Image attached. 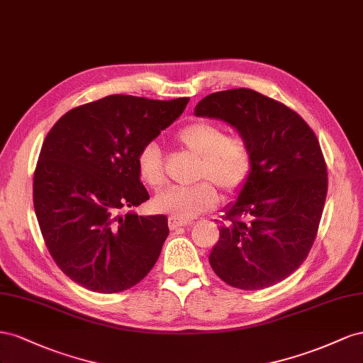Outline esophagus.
<instances>
[{
  "label": "esophagus",
  "instance_id": "esophagus-1",
  "mask_svg": "<svg viewBox=\"0 0 363 363\" xmlns=\"http://www.w3.org/2000/svg\"><path fill=\"white\" fill-rule=\"evenodd\" d=\"M190 223H191L190 220L176 219V217H173V216H170V217H169V226H170V230H178V228H181V226H187V225H190Z\"/></svg>",
  "mask_w": 363,
  "mask_h": 363
}]
</instances>
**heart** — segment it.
I'll return each mask as SVG.
<instances>
[{"label":"heart","mask_w":363,"mask_h":363,"mask_svg":"<svg viewBox=\"0 0 363 363\" xmlns=\"http://www.w3.org/2000/svg\"><path fill=\"white\" fill-rule=\"evenodd\" d=\"M181 146L198 158L194 179H202L191 187H169L155 196V211L167 213L176 219L189 220L217 203V187L225 193L242 189L252 172V149L239 133L225 135L219 124L198 121L181 129L176 135ZM138 173L150 189L164 182L161 150L157 143H147L138 153Z\"/></svg>","instance_id":"heart-1"}]
</instances>
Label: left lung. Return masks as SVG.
I'll return each mask as SVG.
<instances>
[{"label": "left lung", "mask_w": 363, "mask_h": 363, "mask_svg": "<svg viewBox=\"0 0 363 363\" xmlns=\"http://www.w3.org/2000/svg\"><path fill=\"white\" fill-rule=\"evenodd\" d=\"M196 117L230 124L252 149V172L228 203L210 264L226 284L258 291L301 266L316 237L327 167L313 130L292 109L247 88L214 92Z\"/></svg>", "instance_id": "left-lung-1"}]
</instances>
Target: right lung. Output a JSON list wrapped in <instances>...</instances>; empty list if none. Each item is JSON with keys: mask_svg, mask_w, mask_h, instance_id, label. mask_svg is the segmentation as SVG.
Returning <instances> with one entry per match:
<instances>
[{"mask_svg": "<svg viewBox=\"0 0 363 363\" xmlns=\"http://www.w3.org/2000/svg\"><path fill=\"white\" fill-rule=\"evenodd\" d=\"M187 103L108 96L68 111L48 132L33 178L35 213L53 260L82 287L123 292L157 263L167 217L120 211L149 199L138 153Z\"/></svg>", "mask_w": 363, "mask_h": 363, "instance_id": "1", "label": "right lung"}]
</instances>
